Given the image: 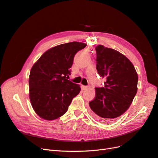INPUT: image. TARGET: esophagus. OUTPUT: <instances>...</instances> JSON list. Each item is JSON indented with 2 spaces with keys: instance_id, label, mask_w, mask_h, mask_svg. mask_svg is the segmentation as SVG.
Instances as JSON below:
<instances>
[{
  "instance_id": "1",
  "label": "esophagus",
  "mask_w": 158,
  "mask_h": 158,
  "mask_svg": "<svg viewBox=\"0 0 158 158\" xmlns=\"http://www.w3.org/2000/svg\"><path fill=\"white\" fill-rule=\"evenodd\" d=\"M81 87H82V89L83 90H86V89H88L89 88L88 86H82Z\"/></svg>"
}]
</instances>
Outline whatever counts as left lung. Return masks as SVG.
Listing matches in <instances>:
<instances>
[{"instance_id": "1", "label": "left lung", "mask_w": 158, "mask_h": 158, "mask_svg": "<svg viewBox=\"0 0 158 158\" xmlns=\"http://www.w3.org/2000/svg\"><path fill=\"white\" fill-rule=\"evenodd\" d=\"M95 49L98 73L106 82L104 87L95 88L89 106L97 120L110 123L130 107L137 93L138 76L133 64L120 52L103 45Z\"/></svg>"}]
</instances>
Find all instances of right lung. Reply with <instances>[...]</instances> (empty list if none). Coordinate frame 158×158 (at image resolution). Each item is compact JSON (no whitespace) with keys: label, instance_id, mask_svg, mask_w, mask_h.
Instances as JSON below:
<instances>
[{"label":"right lung","instance_id":"add662e5","mask_svg":"<svg viewBox=\"0 0 158 158\" xmlns=\"http://www.w3.org/2000/svg\"><path fill=\"white\" fill-rule=\"evenodd\" d=\"M83 42H72L48 49L34 64L29 76V98L36 114L46 120L64 114L81 90L66 76L75 54L84 48Z\"/></svg>","mask_w":158,"mask_h":158}]
</instances>
